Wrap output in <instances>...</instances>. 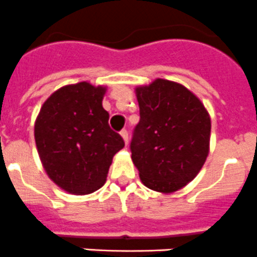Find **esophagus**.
<instances>
[{
  "instance_id": "esophagus-1",
  "label": "esophagus",
  "mask_w": 257,
  "mask_h": 257,
  "mask_svg": "<svg viewBox=\"0 0 257 257\" xmlns=\"http://www.w3.org/2000/svg\"><path fill=\"white\" fill-rule=\"evenodd\" d=\"M119 134H121V136L123 138L124 144H127V143H128V133H127V130H122Z\"/></svg>"
}]
</instances>
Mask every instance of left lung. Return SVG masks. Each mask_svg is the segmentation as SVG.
Listing matches in <instances>:
<instances>
[{
    "instance_id": "8db88e82",
    "label": "left lung",
    "mask_w": 257,
    "mask_h": 257,
    "mask_svg": "<svg viewBox=\"0 0 257 257\" xmlns=\"http://www.w3.org/2000/svg\"><path fill=\"white\" fill-rule=\"evenodd\" d=\"M140 121L131 158L145 187L171 193L196 178L210 145L211 121L198 97L167 79L136 88Z\"/></svg>"
}]
</instances>
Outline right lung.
<instances>
[{
  "mask_svg": "<svg viewBox=\"0 0 257 257\" xmlns=\"http://www.w3.org/2000/svg\"><path fill=\"white\" fill-rule=\"evenodd\" d=\"M105 87L79 82L59 88L44 103L35 124L41 162L49 178L72 194L105 183L113 156L124 147L101 105Z\"/></svg>",
  "mask_w": 257,
  "mask_h": 257,
  "instance_id": "add662e5",
  "label": "right lung"
}]
</instances>
